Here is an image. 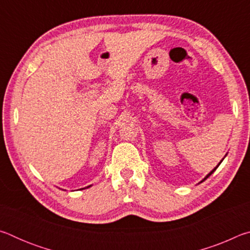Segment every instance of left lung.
I'll return each instance as SVG.
<instances>
[{
  "instance_id": "8db88e82",
  "label": "left lung",
  "mask_w": 250,
  "mask_h": 250,
  "mask_svg": "<svg viewBox=\"0 0 250 250\" xmlns=\"http://www.w3.org/2000/svg\"><path fill=\"white\" fill-rule=\"evenodd\" d=\"M222 161H223V160H222ZM222 161H221V162H219V164H221V163H222ZM219 164H218V166H219ZM218 166H217V167H215V168H214V170H213V171H211V172H209V174H207V175H206V177H205V179H204V180H203V181H205V180H206V179H207V177H208V176H209V175H210V174H213V173H214V171H215V170H216V168H217V167H218ZM203 181H202V182H203Z\"/></svg>"
}]
</instances>
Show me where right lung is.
<instances>
[{
    "label": "right lung",
    "mask_w": 250,
    "mask_h": 250,
    "mask_svg": "<svg viewBox=\"0 0 250 250\" xmlns=\"http://www.w3.org/2000/svg\"><path fill=\"white\" fill-rule=\"evenodd\" d=\"M87 188H90V185H89V186H87Z\"/></svg>",
    "instance_id": "1"
}]
</instances>
